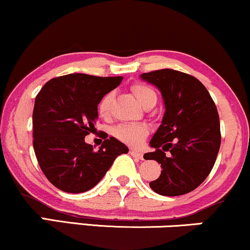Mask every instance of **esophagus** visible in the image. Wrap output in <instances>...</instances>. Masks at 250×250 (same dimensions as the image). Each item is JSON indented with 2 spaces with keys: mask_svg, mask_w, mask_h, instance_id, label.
Instances as JSON below:
<instances>
[{
  "mask_svg": "<svg viewBox=\"0 0 250 250\" xmlns=\"http://www.w3.org/2000/svg\"><path fill=\"white\" fill-rule=\"evenodd\" d=\"M130 154L132 155V157L138 158V159H143L144 158L143 153H140V152H138V151H134V149H130Z\"/></svg>",
  "mask_w": 250,
  "mask_h": 250,
  "instance_id": "esophagus-1",
  "label": "esophagus"
}]
</instances>
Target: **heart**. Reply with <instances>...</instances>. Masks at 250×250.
I'll return each mask as SVG.
<instances>
[{"instance_id": "b5f03b06", "label": "heart", "mask_w": 250, "mask_h": 250, "mask_svg": "<svg viewBox=\"0 0 250 250\" xmlns=\"http://www.w3.org/2000/svg\"><path fill=\"white\" fill-rule=\"evenodd\" d=\"M132 91L136 95L140 104L145 105L151 99H157V93L147 84L137 83L132 86ZM114 98L113 92H107L102 97L98 103V113L102 118H107L111 114V107ZM113 136L122 143L130 146H140L148 134V127L144 124H119L113 128Z\"/></svg>"}]
</instances>
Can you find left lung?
Segmentation results:
<instances>
[{
	"label": "left lung",
	"instance_id": "1",
	"mask_svg": "<svg viewBox=\"0 0 250 250\" xmlns=\"http://www.w3.org/2000/svg\"><path fill=\"white\" fill-rule=\"evenodd\" d=\"M142 78L160 90L166 108L149 142L155 151L144 154L163 168L149 187L160 195L186 194L204 183L215 164L221 144L218 108L205 85L188 73L161 69Z\"/></svg>",
	"mask_w": 250,
	"mask_h": 250
}]
</instances>
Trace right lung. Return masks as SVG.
I'll list each match as a JSON object with an SVG mask.
<instances>
[{"mask_svg":"<svg viewBox=\"0 0 250 250\" xmlns=\"http://www.w3.org/2000/svg\"><path fill=\"white\" fill-rule=\"evenodd\" d=\"M123 81L70 73L50 79L37 93L32 112V145L46 179L66 193H83L102 180L114 159L128 148L110 137L95 151L84 138L95 130L98 103Z\"/></svg>","mask_w":250,"mask_h":250,"instance_id":"obj_1","label":"right lung"}]
</instances>
